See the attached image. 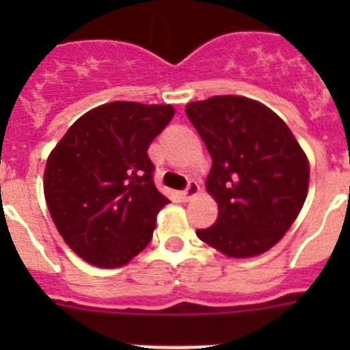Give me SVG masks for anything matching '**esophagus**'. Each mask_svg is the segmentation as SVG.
<instances>
[{"label": "esophagus", "mask_w": 350, "mask_h": 350, "mask_svg": "<svg viewBox=\"0 0 350 350\" xmlns=\"http://www.w3.org/2000/svg\"><path fill=\"white\" fill-rule=\"evenodd\" d=\"M198 193H200V185H198V182L191 180L189 185L185 187V191H182V198H184V200H191V198L196 196Z\"/></svg>", "instance_id": "obj_1"}]
</instances>
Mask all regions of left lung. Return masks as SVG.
I'll return each instance as SVG.
<instances>
[{
    "label": "left lung",
    "mask_w": 350,
    "mask_h": 350,
    "mask_svg": "<svg viewBox=\"0 0 350 350\" xmlns=\"http://www.w3.org/2000/svg\"><path fill=\"white\" fill-rule=\"evenodd\" d=\"M185 113L212 156L205 185L219 206L198 238L228 258L267 252L307 200V154L273 110L245 96L193 101Z\"/></svg>",
    "instance_id": "8db88e82"
}]
</instances>
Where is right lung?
<instances>
[{"instance_id": "obj_1", "label": "right lung", "mask_w": 350, "mask_h": 350, "mask_svg": "<svg viewBox=\"0 0 350 350\" xmlns=\"http://www.w3.org/2000/svg\"><path fill=\"white\" fill-rule=\"evenodd\" d=\"M173 113L172 105H100L49 154L43 193L51 217L68 247L92 267H124L150 242L168 198L154 185L147 148Z\"/></svg>"}]
</instances>
